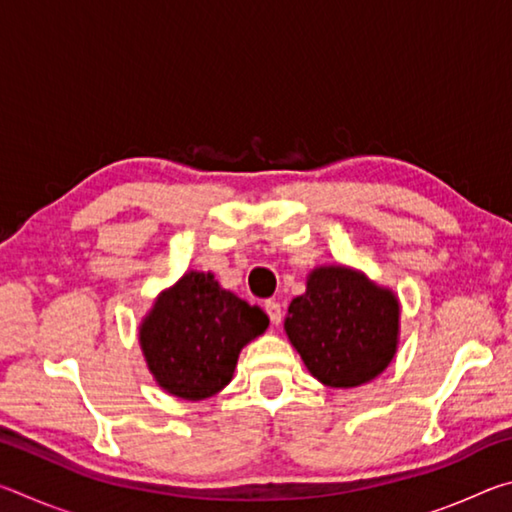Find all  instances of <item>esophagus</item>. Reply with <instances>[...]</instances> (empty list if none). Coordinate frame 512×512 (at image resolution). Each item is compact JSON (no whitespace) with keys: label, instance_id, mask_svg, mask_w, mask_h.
<instances>
[{"label":"esophagus","instance_id":"obj_1","mask_svg":"<svg viewBox=\"0 0 512 512\" xmlns=\"http://www.w3.org/2000/svg\"><path fill=\"white\" fill-rule=\"evenodd\" d=\"M264 311L268 314V318H271L273 325H277V323H280V320H282V305H280V302L266 300V302H264Z\"/></svg>","mask_w":512,"mask_h":512}]
</instances>
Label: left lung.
<instances>
[{
    "instance_id": "left-lung-1",
    "label": "left lung",
    "mask_w": 512,
    "mask_h": 512,
    "mask_svg": "<svg viewBox=\"0 0 512 512\" xmlns=\"http://www.w3.org/2000/svg\"><path fill=\"white\" fill-rule=\"evenodd\" d=\"M284 329L311 375L332 388H352L391 363L400 305L391 291L348 268H316L307 291L291 300Z\"/></svg>"
}]
</instances>
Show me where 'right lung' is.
I'll use <instances>...</instances> for the list:
<instances>
[{
	"label": "right lung",
	"mask_w": 512,
	"mask_h": 512,
	"mask_svg": "<svg viewBox=\"0 0 512 512\" xmlns=\"http://www.w3.org/2000/svg\"><path fill=\"white\" fill-rule=\"evenodd\" d=\"M266 327L262 309L221 289L210 273H187L155 302L140 343L164 391L205 400L228 384L241 348Z\"/></svg>",
	"instance_id": "obj_1"
}]
</instances>
